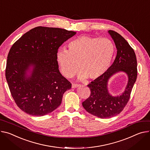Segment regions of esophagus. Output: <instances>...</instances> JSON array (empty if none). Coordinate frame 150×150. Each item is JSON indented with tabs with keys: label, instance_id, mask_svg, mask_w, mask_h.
Wrapping results in <instances>:
<instances>
[{
	"label": "esophagus",
	"instance_id": "1",
	"mask_svg": "<svg viewBox=\"0 0 150 150\" xmlns=\"http://www.w3.org/2000/svg\"><path fill=\"white\" fill-rule=\"evenodd\" d=\"M79 86V84H72V88H76Z\"/></svg>",
	"mask_w": 150,
	"mask_h": 150
}]
</instances>
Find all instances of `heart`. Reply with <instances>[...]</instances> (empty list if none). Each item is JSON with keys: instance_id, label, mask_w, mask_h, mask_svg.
I'll return each instance as SVG.
<instances>
[{"instance_id": "1", "label": "heart", "mask_w": 150, "mask_h": 150, "mask_svg": "<svg viewBox=\"0 0 150 150\" xmlns=\"http://www.w3.org/2000/svg\"><path fill=\"white\" fill-rule=\"evenodd\" d=\"M114 51V45L110 39L81 36L68 44L67 50L60 48L57 51L56 62L66 78H72L79 66V80L87 77L96 79L110 67Z\"/></svg>"}]
</instances>
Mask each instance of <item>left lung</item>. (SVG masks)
Instances as JSON below:
<instances>
[{
    "mask_svg": "<svg viewBox=\"0 0 150 150\" xmlns=\"http://www.w3.org/2000/svg\"><path fill=\"white\" fill-rule=\"evenodd\" d=\"M108 33L117 50L116 58L103 75L87 85L91 91L90 96L82 103L88 113L100 118H111L123 110L130 99L138 72L137 57L133 49L117 32L109 30ZM120 71L128 75V84L125 91L120 96L112 97L108 91L107 82L113 74Z\"/></svg>",
    "mask_w": 150,
    "mask_h": 150,
    "instance_id": "left-lung-1",
    "label": "left lung"
}]
</instances>
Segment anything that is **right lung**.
I'll use <instances>...</instances> for the list:
<instances>
[{"mask_svg": "<svg viewBox=\"0 0 150 150\" xmlns=\"http://www.w3.org/2000/svg\"><path fill=\"white\" fill-rule=\"evenodd\" d=\"M75 34L63 29L39 26L12 45L5 76L12 96L23 111L40 117L60 106L64 93L72 84L59 71L56 52Z\"/></svg>", "mask_w": 150, "mask_h": 150, "instance_id": "obj_1", "label": "right lung"}]
</instances>
